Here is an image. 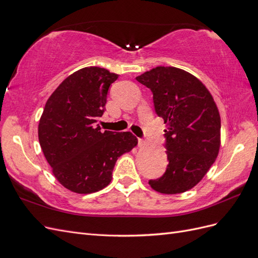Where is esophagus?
Returning <instances> with one entry per match:
<instances>
[{
    "instance_id": "esophagus-1",
    "label": "esophagus",
    "mask_w": 258,
    "mask_h": 258,
    "mask_svg": "<svg viewBox=\"0 0 258 258\" xmlns=\"http://www.w3.org/2000/svg\"><path fill=\"white\" fill-rule=\"evenodd\" d=\"M145 144V139L139 138V145H144Z\"/></svg>"
}]
</instances>
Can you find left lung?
Segmentation results:
<instances>
[{
	"mask_svg": "<svg viewBox=\"0 0 258 258\" xmlns=\"http://www.w3.org/2000/svg\"><path fill=\"white\" fill-rule=\"evenodd\" d=\"M153 93L155 112L162 117L168 166L150 179L153 189L179 194L197 185L215 161L221 145V117L206 86L174 67H157L137 77Z\"/></svg>",
	"mask_w": 258,
	"mask_h": 258,
	"instance_id": "1",
	"label": "left lung"
}]
</instances>
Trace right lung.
<instances>
[{
  "label": "right lung",
  "mask_w": 258,
  "mask_h": 258,
  "mask_svg": "<svg viewBox=\"0 0 258 258\" xmlns=\"http://www.w3.org/2000/svg\"><path fill=\"white\" fill-rule=\"evenodd\" d=\"M118 79L99 67L84 68L62 82L45 104L38 141L52 173L66 188L90 194L112 179L118 157L138 144L131 132L101 131L107 91Z\"/></svg>",
  "instance_id": "1"
}]
</instances>
